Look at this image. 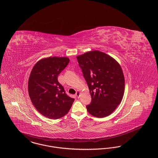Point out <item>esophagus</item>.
<instances>
[{
  "label": "esophagus",
  "mask_w": 158,
  "mask_h": 158,
  "mask_svg": "<svg viewBox=\"0 0 158 158\" xmlns=\"http://www.w3.org/2000/svg\"><path fill=\"white\" fill-rule=\"evenodd\" d=\"M80 94H81V92L80 91H77L76 94H75V96L77 97V98H79L80 96Z\"/></svg>",
  "instance_id": "obj_1"
}]
</instances>
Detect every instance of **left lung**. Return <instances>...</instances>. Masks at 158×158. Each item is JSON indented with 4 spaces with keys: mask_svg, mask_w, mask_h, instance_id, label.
<instances>
[{
    "mask_svg": "<svg viewBox=\"0 0 158 158\" xmlns=\"http://www.w3.org/2000/svg\"><path fill=\"white\" fill-rule=\"evenodd\" d=\"M77 59L91 94L87 111L97 118L110 115L121 103L124 93V77L120 65L99 50L86 52Z\"/></svg>",
    "mask_w": 158,
    "mask_h": 158,
    "instance_id": "left-lung-1",
    "label": "left lung"
}]
</instances>
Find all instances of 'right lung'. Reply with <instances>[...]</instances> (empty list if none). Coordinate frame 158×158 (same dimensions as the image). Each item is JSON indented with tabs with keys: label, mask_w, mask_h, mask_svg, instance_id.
I'll return each instance as SVG.
<instances>
[{
	"label": "right lung",
	"mask_w": 158,
	"mask_h": 158,
	"mask_svg": "<svg viewBox=\"0 0 158 158\" xmlns=\"http://www.w3.org/2000/svg\"><path fill=\"white\" fill-rule=\"evenodd\" d=\"M69 62L67 57L42 59L30 73L28 83L30 98L36 109L49 119H56L65 115L74 101L58 81L59 74Z\"/></svg>",
	"instance_id": "1"
}]
</instances>
